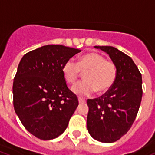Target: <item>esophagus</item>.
<instances>
[{
  "mask_svg": "<svg viewBox=\"0 0 155 155\" xmlns=\"http://www.w3.org/2000/svg\"><path fill=\"white\" fill-rule=\"evenodd\" d=\"M78 101H79V103L80 104L85 103V101H86L84 99H83V98H81V97H79V98H78Z\"/></svg>",
  "mask_w": 155,
  "mask_h": 155,
  "instance_id": "esophagus-1",
  "label": "esophagus"
}]
</instances>
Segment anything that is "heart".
Wrapping results in <instances>:
<instances>
[{
  "instance_id": "b5f03b06",
  "label": "heart",
  "mask_w": 155,
  "mask_h": 155,
  "mask_svg": "<svg viewBox=\"0 0 155 155\" xmlns=\"http://www.w3.org/2000/svg\"><path fill=\"white\" fill-rule=\"evenodd\" d=\"M63 75L66 82L73 84L81 72L85 80L72 87V92L81 97L89 96L93 92L104 93L113 86L117 76V68L111 61L105 60L102 54L96 52L81 56L79 62L68 59L63 67Z\"/></svg>"
}]
</instances>
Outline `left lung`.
<instances>
[{"instance_id":"left-lung-1","label":"left lung","mask_w":155,"mask_h":155,"mask_svg":"<svg viewBox=\"0 0 155 155\" xmlns=\"http://www.w3.org/2000/svg\"><path fill=\"white\" fill-rule=\"evenodd\" d=\"M109 55L117 68L111 88L96 99H88L87 127L95 140L112 143L129 131L142 97V75L130 56L110 46H95Z\"/></svg>"}]
</instances>
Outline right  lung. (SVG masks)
I'll use <instances>...</instances> for the list:
<instances>
[{
    "instance_id": "add662e5",
    "label": "right lung",
    "mask_w": 155,
    "mask_h": 155,
    "mask_svg": "<svg viewBox=\"0 0 155 155\" xmlns=\"http://www.w3.org/2000/svg\"><path fill=\"white\" fill-rule=\"evenodd\" d=\"M63 45H47L26 53L13 80V107L27 131L42 140L63 134L79 102L67 86L64 63L80 52Z\"/></svg>"
}]
</instances>
